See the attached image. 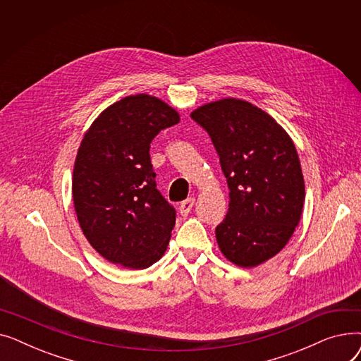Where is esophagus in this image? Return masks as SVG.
I'll use <instances>...</instances> for the list:
<instances>
[{
    "instance_id": "1",
    "label": "esophagus",
    "mask_w": 361,
    "mask_h": 361,
    "mask_svg": "<svg viewBox=\"0 0 361 361\" xmlns=\"http://www.w3.org/2000/svg\"><path fill=\"white\" fill-rule=\"evenodd\" d=\"M193 204H195V199H193V197H188V199H185L184 202H181V203H180V207H178L180 214H181L183 216H187L188 214H190V211L193 209Z\"/></svg>"
}]
</instances>
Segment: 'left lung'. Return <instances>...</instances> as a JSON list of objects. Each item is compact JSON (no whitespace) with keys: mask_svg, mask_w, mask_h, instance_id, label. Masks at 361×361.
Returning a JSON list of instances; mask_svg holds the SVG:
<instances>
[{"mask_svg":"<svg viewBox=\"0 0 361 361\" xmlns=\"http://www.w3.org/2000/svg\"><path fill=\"white\" fill-rule=\"evenodd\" d=\"M209 135L230 188L216 226L222 255L253 268L278 255L300 222L305 202L298 154L271 116L241 99L206 104L190 116Z\"/></svg>","mask_w":361,"mask_h":361,"instance_id":"obj_1","label":"left lung"}]
</instances>
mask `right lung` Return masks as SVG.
<instances>
[{
	"label": "right lung",
	"instance_id": "1",
	"mask_svg": "<svg viewBox=\"0 0 361 361\" xmlns=\"http://www.w3.org/2000/svg\"><path fill=\"white\" fill-rule=\"evenodd\" d=\"M180 121L176 109L149 94L108 106L80 143L73 200L82 231L108 262L145 269L158 262L176 225V209L157 188L149 149Z\"/></svg>",
	"mask_w": 361,
	"mask_h": 361
}]
</instances>
